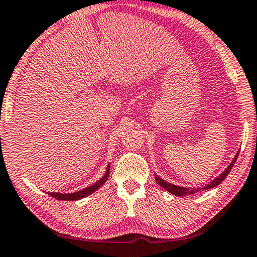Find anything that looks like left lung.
Here are the masks:
<instances>
[{
	"mask_svg": "<svg viewBox=\"0 0 257 257\" xmlns=\"http://www.w3.org/2000/svg\"><path fill=\"white\" fill-rule=\"evenodd\" d=\"M237 156H238V153L236 154L235 157H234V160L231 161V163L229 164L227 168H225L223 172H222L220 175L216 177V179H214L209 184H207V186H204L202 188H186V187L176 186V184L169 183V182H167V181H164L163 179H161V177L159 175H156V174H155V180H156V182L159 183L160 186L163 188V189H166L170 194L175 195V196H186V195H191V194H195V193H200L201 190L211 189V188L218 186V184H220L222 181H223L225 177H227L228 174L230 173V170H231L232 167H234L236 160H237Z\"/></svg>",
	"mask_w": 257,
	"mask_h": 257,
	"instance_id": "obj_1",
	"label": "left lung"
}]
</instances>
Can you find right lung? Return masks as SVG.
Returning <instances> with one entry per match:
<instances>
[{"mask_svg":"<svg viewBox=\"0 0 257 257\" xmlns=\"http://www.w3.org/2000/svg\"><path fill=\"white\" fill-rule=\"evenodd\" d=\"M109 173H110V163L108 164L107 170H105V174L103 175V177L98 180L97 182H95L94 184H91V186H89L87 188H83V189H82V190L75 191V193H70V194L49 193V191H48L47 194L50 195L51 197L57 198V200H61V201H76V200H81V198L87 197V196H89V195H91L93 193H95V191H96L98 188H101L102 186H103V184L105 183V181L108 180Z\"/></svg>","mask_w":257,"mask_h":257,"instance_id":"right-lung-1","label":"right lung"}]
</instances>
